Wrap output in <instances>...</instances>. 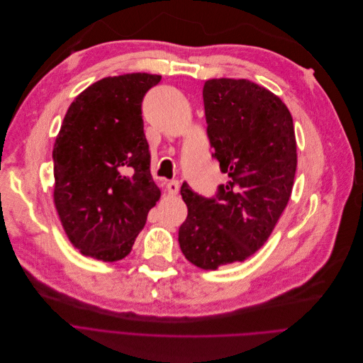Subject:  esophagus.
Segmentation results:
<instances>
[{
  "mask_svg": "<svg viewBox=\"0 0 363 363\" xmlns=\"http://www.w3.org/2000/svg\"><path fill=\"white\" fill-rule=\"evenodd\" d=\"M167 191H168V194H169V195H177V194H179V191H180V184H179V182H177V180H172V182H169V183L167 184Z\"/></svg>",
  "mask_w": 363,
  "mask_h": 363,
  "instance_id": "esophagus-1",
  "label": "esophagus"
}]
</instances>
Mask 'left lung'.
Listing matches in <instances>:
<instances>
[{"instance_id":"left-lung-1","label":"left lung","mask_w":363,"mask_h":363,"mask_svg":"<svg viewBox=\"0 0 363 363\" xmlns=\"http://www.w3.org/2000/svg\"><path fill=\"white\" fill-rule=\"evenodd\" d=\"M202 97L213 158L229 180L210 198L182 184L187 217L179 244L189 262L216 270L264 245L291 196L297 145L288 108L262 85L210 79Z\"/></svg>"}]
</instances>
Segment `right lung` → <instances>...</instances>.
I'll use <instances>...</instances> for the list:
<instances>
[{"instance_id":"obj_1","label":"right lung","mask_w":363,"mask_h":363,"mask_svg":"<svg viewBox=\"0 0 363 363\" xmlns=\"http://www.w3.org/2000/svg\"><path fill=\"white\" fill-rule=\"evenodd\" d=\"M160 75L103 78L69 106L53 149L55 203L69 240L101 262L127 257L161 198L142 101Z\"/></svg>"}]
</instances>
